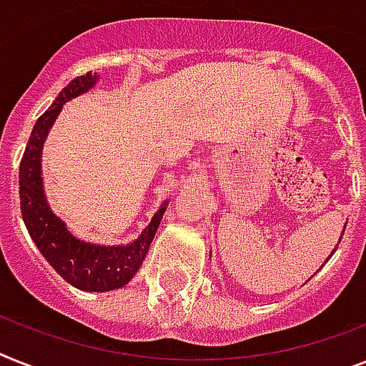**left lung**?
Listing matches in <instances>:
<instances>
[{
	"instance_id": "obj_1",
	"label": "left lung",
	"mask_w": 366,
	"mask_h": 366,
	"mask_svg": "<svg viewBox=\"0 0 366 366\" xmlns=\"http://www.w3.org/2000/svg\"><path fill=\"white\" fill-rule=\"evenodd\" d=\"M344 228H346V224H344ZM342 234H344V230H342ZM340 239H342V235H340ZM339 243H340V241H339ZM335 250H337V249H333V252H335ZM333 252H331V254H329V258H331V256H333ZM327 258V259H329ZM327 259H325V262H327Z\"/></svg>"
}]
</instances>
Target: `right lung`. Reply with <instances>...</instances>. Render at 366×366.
<instances>
[{"instance_id":"1","label":"right lung","mask_w":366,"mask_h":366,"mask_svg":"<svg viewBox=\"0 0 366 366\" xmlns=\"http://www.w3.org/2000/svg\"><path fill=\"white\" fill-rule=\"evenodd\" d=\"M97 81L99 72H87L71 80L56 97L52 107L39 117L20 162L18 185L24 224L33 243L37 244L41 254L57 274L84 292H112L123 288L138 273L151 241L159 230L168 200L162 202L144 232L127 244H97L78 239L76 235L71 234L65 220L52 211L42 181V147L59 112L63 110V104L89 92Z\"/></svg>"}]
</instances>
